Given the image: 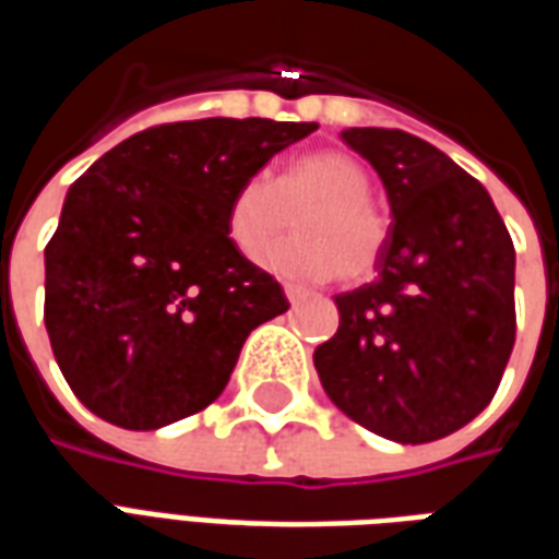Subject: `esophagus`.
Returning a JSON list of instances; mask_svg holds the SVG:
<instances>
[{
  "instance_id": "34e87169",
  "label": "esophagus",
  "mask_w": 559,
  "mask_h": 559,
  "mask_svg": "<svg viewBox=\"0 0 559 559\" xmlns=\"http://www.w3.org/2000/svg\"><path fill=\"white\" fill-rule=\"evenodd\" d=\"M284 296H287V302L290 305H299L308 293H305L302 287H296V284H287V287H284Z\"/></svg>"
}]
</instances>
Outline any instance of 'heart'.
Wrapping results in <instances>:
<instances>
[{
  "mask_svg": "<svg viewBox=\"0 0 559 559\" xmlns=\"http://www.w3.org/2000/svg\"><path fill=\"white\" fill-rule=\"evenodd\" d=\"M296 215V239L269 248L263 266L281 278L320 284L344 275L362 281L386 251V218L371 206V176L344 152L296 158L272 179L248 176L230 197L227 236L242 257H257L287 230Z\"/></svg>",
  "mask_w": 559,
  "mask_h": 559,
  "instance_id": "heart-1",
  "label": "heart"
}]
</instances>
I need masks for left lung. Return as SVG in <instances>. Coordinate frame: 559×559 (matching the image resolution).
I'll list each match as a JSON object with an SVG mask.
<instances>
[{
  "instance_id": "obj_1",
  "label": "left lung",
  "mask_w": 559,
  "mask_h": 559,
  "mask_svg": "<svg viewBox=\"0 0 559 559\" xmlns=\"http://www.w3.org/2000/svg\"><path fill=\"white\" fill-rule=\"evenodd\" d=\"M386 188L377 278L335 296L314 350L338 411L395 443H431L491 404L515 344V248L491 197L445 152L399 128H347Z\"/></svg>"
}]
</instances>
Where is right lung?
<instances>
[{"label": "right lung", "mask_w": 559, "mask_h": 559, "mask_svg": "<svg viewBox=\"0 0 559 559\" xmlns=\"http://www.w3.org/2000/svg\"><path fill=\"white\" fill-rule=\"evenodd\" d=\"M317 122L197 119L140 131L68 188L44 251V323L71 392L155 431L203 411L281 284L233 248V191Z\"/></svg>", "instance_id": "add662e5"}]
</instances>
